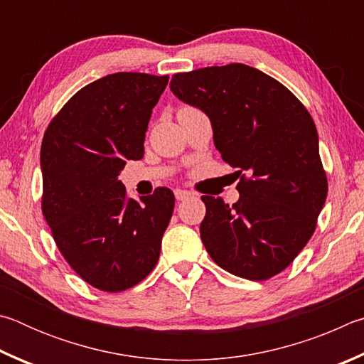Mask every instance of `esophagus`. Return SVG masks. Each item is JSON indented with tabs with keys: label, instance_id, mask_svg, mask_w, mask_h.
<instances>
[{
	"label": "esophagus",
	"instance_id": "obj_1",
	"mask_svg": "<svg viewBox=\"0 0 364 364\" xmlns=\"http://www.w3.org/2000/svg\"><path fill=\"white\" fill-rule=\"evenodd\" d=\"M174 195H176V200L177 201H183V200H187V198H190V196H192V193L190 192H187V190H174Z\"/></svg>",
	"mask_w": 364,
	"mask_h": 364
}]
</instances>
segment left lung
<instances>
[{
    "mask_svg": "<svg viewBox=\"0 0 364 364\" xmlns=\"http://www.w3.org/2000/svg\"><path fill=\"white\" fill-rule=\"evenodd\" d=\"M169 86L208 114L215 149L240 177L235 205L201 196L208 254L240 278L278 275L309 243L328 196L307 108L282 82L245 63L176 73Z\"/></svg>",
    "mask_w": 364,
    "mask_h": 364,
    "instance_id": "obj_1",
    "label": "left lung"
}]
</instances>
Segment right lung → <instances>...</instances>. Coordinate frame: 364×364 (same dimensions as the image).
Segmentation results:
<instances>
[{
  "mask_svg": "<svg viewBox=\"0 0 364 364\" xmlns=\"http://www.w3.org/2000/svg\"><path fill=\"white\" fill-rule=\"evenodd\" d=\"M168 80L107 75L80 89L44 132L43 215L63 259L100 291L132 288L159 259L174 193L159 187L136 201L118 176L127 159L144 156L151 110Z\"/></svg>",
  "mask_w": 364,
  "mask_h": 364,
  "instance_id": "obj_1",
  "label": "right lung"
}]
</instances>
